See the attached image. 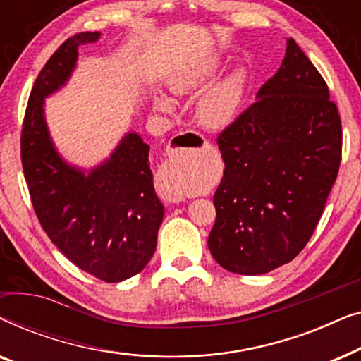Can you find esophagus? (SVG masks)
I'll list each match as a JSON object with an SVG mask.
<instances>
[{
  "label": "esophagus",
  "mask_w": 361,
  "mask_h": 361,
  "mask_svg": "<svg viewBox=\"0 0 361 361\" xmlns=\"http://www.w3.org/2000/svg\"><path fill=\"white\" fill-rule=\"evenodd\" d=\"M209 145V141L205 140L204 136L199 135L195 131H187V133H180L174 137L172 141V147H169V151H177V149H194V147H205ZM169 162H166L164 166L161 167L159 172L156 176V184H157V190L159 194L164 197L166 200L172 202V204H177V202H182L185 199L182 190L177 189V187L171 182V172H169Z\"/></svg>",
  "instance_id": "34e87169"
}]
</instances>
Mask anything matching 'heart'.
<instances>
[{"instance_id": "obj_1", "label": "heart", "mask_w": 361, "mask_h": 361, "mask_svg": "<svg viewBox=\"0 0 361 361\" xmlns=\"http://www.w3.org/2000/svg\"><path fill=\"white\" fill-rule=\"evenodd\" d=\"M220 67L221 63L216 59L197 62L171 78V90L177 93V95L199 92L219 75ZM243 72L235 71L230 75H226L224 80L216 83V85L212 87L210 90H207L195 105V115L200 123L210 128H224L233 121L241 103V97H243ZM154 103L156 108H159V110H169L171 106L169 100L164 97H157ZM174 185L179 190L194 189L185 177H177Z\"/></svg>"}]
</instances>
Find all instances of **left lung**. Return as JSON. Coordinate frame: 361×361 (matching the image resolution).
<instances>
[{"label":"left lung","instance_id":"obj_1","mask_svg":"<svg viewBox=\"0 0 361 361\" xmlns=\"http://www.w3.org/2000/svg\"><path fill=\"white\" fill-rule=\"evenodd\" d=\"M225 162L209 248L221 268L264 274L293 261L317 228L342 161L329 87L294 39L258 100L216 136Z\"/></svg>","mask_w":361,"mask_h":361}]
</instances>
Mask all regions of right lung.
Returning <instances> with one entry per match:
<instances>
[{
	"label": "right lung",
	"instance_id": "obj_1",
	"mask_svg": "<svg viewBox=\"0 0 361 361\" xmlns=\"http://www.w3.org/2000/svg\"><path fill=\"white\" fill-rule=\"evenodd\" d=\"M98 36L68 37L39 72L23 121L21 162L34 212L52 243L85 273L120 283L149 263L164 216L152 185L149 146L130 133L110 159L83 174L54 149L42 108L44 98L71 77L78 46Z\"/></svg>",
	"mask_w": 361,
	"mask_h": 361
}]
</instances>
